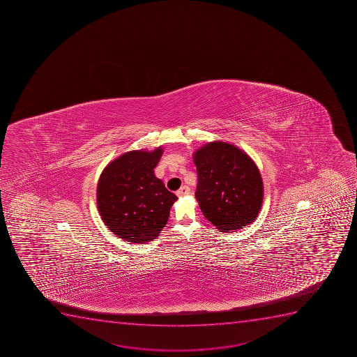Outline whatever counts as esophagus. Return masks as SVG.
Instances as JSON below:
<instances>
[{
    "instance_id": "34e87169",
    "label": "esophagus",
    "mask_w": 357,
    "mask_h": 357,
    "mask_svg": "<svg viewBox=\"0 0 357 357\" xmlns=\"http://www.w3.org/2000/svg\"><path fill=\"white\" fill-rule=\"evenodd\" d=\"M190 193H191V190H190V188H188V186H183L181 190L176 191V195H178V197H184V195H188Z\"/></svg>"
}]
</instances>
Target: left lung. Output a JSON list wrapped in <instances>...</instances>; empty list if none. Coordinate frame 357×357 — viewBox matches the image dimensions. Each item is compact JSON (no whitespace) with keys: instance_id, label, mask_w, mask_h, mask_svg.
Wrapping results in <instances>:
<instances>
[{"instance_id":"obj_1","label":"left lung","mask_w":357,"mask_h":357,"mask_svg":"<svg viewBox=\"0 0 357 357\" xmlns=\"http://www.w3.org/2000/svg\"><path fill=\"white\" fill-rule=\"evenodd\" d=\"M195 198L206 219L229 233L254 222L263 202V181L254 160L235 145L211 142L193 155Z\"/></svg>"}]
</instances>
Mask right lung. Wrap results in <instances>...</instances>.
Instances as JSON below:
<instances>
[{
	"mask_svg": "<svg viewBox=\"0 0 357 357\" xmlns=\"http://www.w3.org/2000/svg\"><path fill=\"white\" fill-rule=\"evenodd\" d=\"M162 148L126 152L105 167L96 204L107 228L131 243L157 238L169 220L176 195L153 173Z\"/></svg>",
	"mask_w": 357,
	"mask_h": 357,
	"instance_id": "1",
	"label": "right lung"
}]
</instances>
